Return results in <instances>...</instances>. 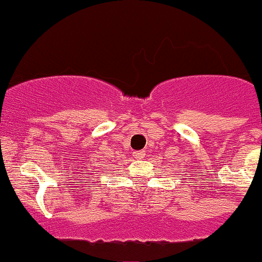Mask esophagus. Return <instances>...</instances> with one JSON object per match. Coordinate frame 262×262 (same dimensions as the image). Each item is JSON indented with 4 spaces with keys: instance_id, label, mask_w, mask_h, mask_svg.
I'll list each match as a JSON object with an SVG mask.
<instances>
[{
    "instance_id": "esophagus-1",
    "label": "esophagus",
    "mask_w": 262,
    "mask_h": 262,
    "mask_svg": "<svg viewBox=\"0 0 262 262\" xmlns=\"http://www.w3.org/2000/svg\"><path fill=\"white\" fill-rule=\"evenodd\" d=\"M144 151H134L133 152V156L136 157V159H143L144 157Z\"/></svg>"
}]
</instances>
